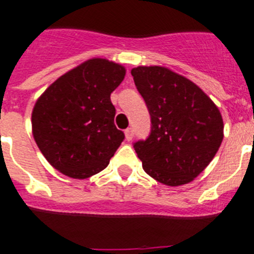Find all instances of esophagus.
<instances>
[{
    "label": "esophagus",
    "instance_id": "34e87169",
    "mask_svg": "<svg viewBox=\"0 0 254 254\" xmlns=\"http://www.w3.org/2000/svg\"><path fill=\"white\" fill-rule=\"evenodd\" d=\"M133 135H134V130L131 129V127H127V129L125 130V138H127V142H130V140L133 139Z\"/></svg>",
    "mask_w": 254,
    "mask_h": 254
}]
</instances>
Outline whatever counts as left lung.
<instances>
[{
	"label": "left lung",
	"instance_id": "8db88e82",
	"mask_svg": "<svg viewBox=\"0 0 254 254\" xmlns=\"http://www.w3.org/2000/svg\"><path fill=\"white\" fill-rule=\"evenodd\" d=\"M134 83L151 115V134L134 143L143 170L169 187L188 184L215 157L224 121L212 100L183 75L162 66H138Z\"/></svg>",
	"mask_w": 254,
	"mask_h": 254
}]
</instances>
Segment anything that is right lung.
I'll return each mask as SVG.
<instances>
[{
	"instance_id": "obj_1",
	"label": "right lung",
	"mask_w": 254,
	"mask_h": 254,
	"mask_svg": "<svg viewBox=\"0 0 254 254\" xmlns=\"http://www.w3.org/2000/svg\"><path fill=\"white\" fill-rule=\"evenodd\" d=\"M124 66L90 59L43 92L32 112L34 140L46 160L64 175L87 179L107 167L124 133L115 127L111 93Z\"/></svg>"
}]
</instances>
